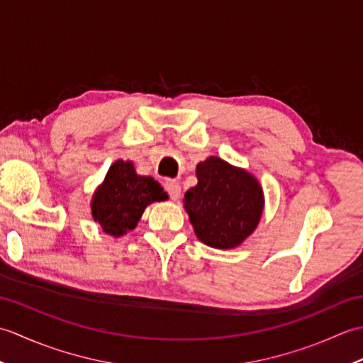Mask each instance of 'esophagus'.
Wrapping results in <instances>:
<instances>
[{"label": "esophagus", "instance_id": "esophagus-1", "mask_svg": "<svg viewBox=\"0 0 363 363\" xmlns=\"http://www.w3.org/2000/svg\"><path fill=\"white\" fill-rule=\"evenodd\" d=\"M165 190L168 191V195L172 196V199H174V201L181 198V184L176 179H167Z\"/></svg>", "mask_w": 363, "mask_h": 363}]
</instances>
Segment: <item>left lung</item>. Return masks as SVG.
I'll return each mask as SVG.
<instances>
[{
  "instance_id": "left-lung-1",
  "label": "left lung",
  "mask_w": 363,
  "mask_h": 363,
  "mask_svg": "<svg viewBox=\"0 0 363 363\" xmlns=\"http://www.w3.org/2000/svg\"><path fill=\"white\" fill-rule=\"evenodd\" d=\"M198 184L184 195V209L196 237L207 246H240L264 213V190L245 168L211 156L196 165Z\"/></svg>"
}]
</instances>
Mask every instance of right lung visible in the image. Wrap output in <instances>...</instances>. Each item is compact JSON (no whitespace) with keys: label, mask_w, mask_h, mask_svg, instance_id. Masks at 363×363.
<instances>
[{"label":"right lung","mask_w":363,"mask_h":363,"mask_svg":"<svg viewBox=\"0 0 363 363\" xmlns=\"http://www.w3.org/2000/svg\"><path fill=\"white\" fill-rule=\"evenodd\" d=\"M167 191L151 176L137 174L130 160H115L91 196V218L103 233L121 237L135 229L146 206L167 199Z\"/></svg>","instance_id":"add662e5"}]
</instances>
